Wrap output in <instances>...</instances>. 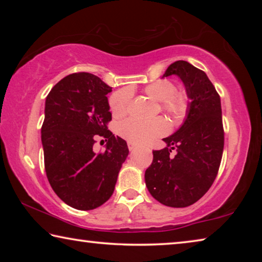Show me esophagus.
Segmentation results:
<instances>
[{
  "instance_id": "34e87169",
  "label": "esophagus",
  "mask_w": 262,
  "mask_h": 262,
  "mask_svg": "<svg viewBox=\"0 0 262 262\" xmlns=\"http://www.w3.org/2000/svg\"><path fill=\"white\" fill-rule=\"evenodd\" d=\"M128 149H129L130 151H133V150H135V149H136V145H135V144H133V143H130V142H129V143H128Z\"/></svg>"
}]
</instances>
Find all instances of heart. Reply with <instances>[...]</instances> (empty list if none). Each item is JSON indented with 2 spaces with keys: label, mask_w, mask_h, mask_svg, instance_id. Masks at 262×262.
<instances>
[{
  "label": "heart",
  "mask_w": 262,
  "mask_h": 262,
  "mask_svg": "<svg viewBox=\"0 0 262 262\" xmlns=\"http://www.w3.org/2000/svg\"><path fill=\"white\" fill-rule=\"evenodd\" d=\"M145 95L150 98L162 103L165 112L176 118L183 117L187 106V98L184 94L176 92L174 83L170 79H158L150 83L144 88ZM133 97V91L129 88H123L113 92L108 99L110 110L114 117L121 118L128 112ZM167 125L163 119H155L151 121H139L135 119H128L119 123L118 133L123 139L134 144H145L165 134Z\"/></svg>",
  "instance_id": "b5f03b06"
}]
</instances>
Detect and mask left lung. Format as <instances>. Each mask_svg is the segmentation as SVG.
I'll return each mask as SVG.
<instances>
[{
    "instance_id": "8db88e82",
    "label": "left lung",
    "mask_w": 262,
    "mask_h": 262,
    "mask_svg": "<svg viewBox=\"0 0 262 262\" xmlns=\"http://www.w3.org/2000/svg\"><path fill=\"white\" fill-rule=\"evenodd\" d=\"M171 75L183 81L190 99L187 117L173 135L163 139L166 147L152 151L144 179L158 202L184 208L200 200L214 183L223 154L224 130L221 98L206 73L180 60L168 66L163 77Z\"/></svg>"
}]
</instances>
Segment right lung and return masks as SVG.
<instances>
[{
    "instance_id": "obj_1",
    "label": "right lung",
    "mask_w": 262,
    "mask_h": 262,
    "mask_svg": "<svg viewBox=\"0 0 262 262\" xmlns=\"http://www.w3.org/2000/svg\"><path fill=\"white\" fill-rule=\"evenodd\" d=\"M111 91L98 76L75 73L46 97L41 127L46 176L57 196L75 209L92 210L108 200L129 152L127 142L107 129ZM95 135L109 139L105 152L93 151Z\"/></svg>"
}]
</instances>
